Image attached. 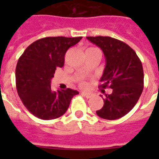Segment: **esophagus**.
Instances as JSON below:
<instances>
[{
	"mask_svg": "<svg viewBox=\"0 0 159 159\" xmlns=\"http://www.w3.org/2000/svg\"><path fill=\"white\" fill-rule=\"evenodd\" d=\"M82 94L86 98H87V99L92 97V94H91V93H88V92H82Z\"/></svg>",
	"mask_w": 159,
	"mask_h": 159,
	"instance_id": "34e87169",
	"label": "esophagus"
}]
</instances>
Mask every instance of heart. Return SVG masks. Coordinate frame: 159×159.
<instances>
[{
    "mask_svg": "<svg viewBox=\"0 0 159 159\" xmlns=\"http://www.w3.org/2000/svg\"><path fill=\"white\" fill-rule=\"evenodd\" d=\"M93 51H99L98 50V49H97V48H87V50H86V53H89V52H93ZM100 52V51H99ZM81 85H82V87H84L85 85V82H82V83H81Z\"/></svg>",
    "mask_w": 159,
    "mask_h": 159,
    "instance_id": "obj_1",
    "label": "heart"
}]
</instances>
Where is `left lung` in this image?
Listing matches in <instances>:
<instances>
[{
  "instance_id": "8db88e82",
  "label": "left lung",
  "mask_w": 159,
  "mask_h": 159,
  "mask_svg": "<svg viewBox=\"0 0 159 159\" xmlns=\"http://www.w3.org/2000/svg\"><path fill=\"white\" fill-rule=\"evenodd\" d=\"M87 39L101 48L106 57L100 87L112 89L103 99V107L97 111V116L111 120L121 118L134 108L143 92L142 62L133 48L119 39L108 36Z\"/></svg>"
}]
</instances>
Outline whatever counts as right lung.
I'll list each match as a JSON object with an SVG mask.
<instances>
[{
    "mask_svg": "<svg viewBox=\"0 0 159 159\" xmlns=\"http://www.w3.org/2000/svg\"><path fill=\"white\" fill-rule=\"evenodd\" d=\"M82 37H46L32 43L19 58L16 68L17 92L24 106L41 120L62 116L71 100L79 92L67 88L53 92L51 79L55 70L64 65L67 49Z\"/></svg>",
    "mask_w": 159,
    "mask_h": 159,
    "instance_id": "add662e5",
    "label": "right lung"
}]
</instances>
